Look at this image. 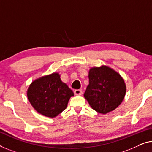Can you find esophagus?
<instances>
[{
	"label": "esophagus",
	"instance_id": "1",
	"mask_svg": "<svg viewBox=\"0 0 152 152\" xmlns=\"http://www.w3.org/2000/svg\"><path fill=\"white\" fill-rule=\"evenodd\" d=\"M74 92L75 95H82L83 94V91L80 90V89H75Z\"/></svg>",
	"mask_w": 152,
	"mask_h": 152
}]
</instances>
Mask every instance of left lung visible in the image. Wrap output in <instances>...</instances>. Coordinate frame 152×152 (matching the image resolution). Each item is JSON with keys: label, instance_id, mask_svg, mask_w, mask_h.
Segmentation results:
<instances>
[{"label": "left lung", "instance_id": "8db88e82", "mask_svg": "<svg viewBox=\"0 0 152 152\" xmlns=\"http://www.w3.org/2000/svg\"><path fill=\"white\" fill-rule=\"evenodd\" d=\"M89 85L84 94L91 107L102 114L112 112L123 102L126 85L120 74L110 67H91Z\"/></svg>", "mask_w": 152, "mask_h": 152}]
</instances>
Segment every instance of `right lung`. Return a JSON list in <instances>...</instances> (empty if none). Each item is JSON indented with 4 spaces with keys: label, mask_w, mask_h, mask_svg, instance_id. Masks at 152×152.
I'll return each mask as SVG.
<instances>
[{
    "label": "right lung",
    "mask_w": 152,
    "mask_h": 152,
    "mask_svg": "<svg viewBox=\"0 0 152 152\" xmlns=\"http://www.w3.org/2000/svg\"><path fill=\"white\" fill-rule=\"evenodd\" d=\"M33 107L45 116L54 118L67 108L74 92L57 72L34 80L27 91Z\"/></svg>",
    "instance_id": "1"
}]
</instances>
